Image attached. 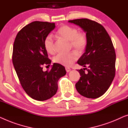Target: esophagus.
<instances>
[{
  "label": "esophagus",
  "mask_w": 128,
  "mask_h": 128,
  "mask_svg": "<svg viewBox=\"0 0 128 128\" xmlns=\"http://www.w3.org/2000/svg\"><path fill=\"white\" fill-rule=\"evenodd\" d=\"M66 71L67 72H69L71 71V68H70V67H68V66H66Z\"/></svg>",
  "instance_id": "1"
}]
</instances>
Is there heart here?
<instances>
[{
	"mask_svg": "<svg viewBox=\"0 0 128 128\" xmlns=\"http://www.w3.org/2000/svg\"><path fill=\"white\" fill-rule=\"evenodd\" d=\"M55 36L69 41L70 46L79 52H83L87 46L88 38L86 34L78 32L75 28L67 25L61 26L56 31ZM44 48L48 53L53 54L55 53L54 44L52 36L48 35L44 39ZM78 58V54L76 52H72L69 53L58 54L54 57L53 61L57 64L70 66Z\"/></svg>",
	"mask_w": 128,
	"mask_h": 128,
	"instance_id": "obj_1",
	"label": "heart"
}]
</instances>
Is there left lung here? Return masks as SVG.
<instances>
[{"label": "left lung", "instance_id": "obj_1", "mask_svg": "<svg viewBox=\"0 0 128 128\" xmlns=\"http://www.w3.org/2000/svg\"><path fill=\"white\" fill-rule=\"evenodd\" d=\"M68 22L80 26L88 38L85 52L77 62L84 68L78 70L81 76L75 87L83 96L99 98L110 86L116 74V54L112 40L103 26L96 21L80 18Z\"/></svg>", "mask_w": 128, "mask_h": 128}]
</instances>
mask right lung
<instances>
[{"instance_id":"right-lung-1","label":"right lung","mask_w":128,"mask_h":128,"mask_svg":"<svg viewBox=\"0 0 128 128\" xmlns=\"http://www.w3.org/2000/svg\"><path fill=\"white\" fill-rule=\"evenodd\" d=\"M55 26V23L34 21L18 32L14 42L12 60L18 78L26 94L36 100L53 97L58 80L66 74L64 66L57 63L43 71L44 65L51 64L44 40Z\"/></svg>"}]
</instances>
